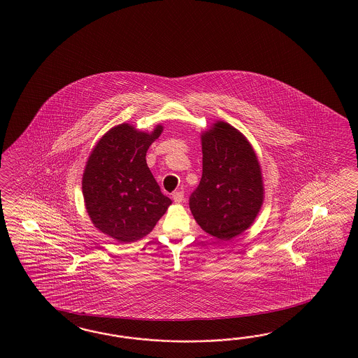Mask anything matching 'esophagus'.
<instances>
[{"mask_svg": "<svg viewBox=\"0 0 358 358\" xmlns=\"http://www.w3.org/2000/svg\"><path fill=\"white\" fill-rule=\"evenodd\" d=\"M173 201L174 203H181L184 201V193L182 192H174Z\"/></svg>", "mask_w": 358, "mask_h": 358, "instance_id": "obj_1", "label": "esophagus"}]
</instances>
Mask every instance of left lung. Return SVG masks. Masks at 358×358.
<instances>
[{
	"label": "left lung",
	"mask_w": 358,
	"mask_h": 358,
	"mask_svg": "<svg viewBox=\"0 0 358 358\" xmlns=\"http://www.w3.org/2000/svg\"><path fill=\"white\" fill-rule=\"evenodd\" d=\"M202 139V178L189 206L203 231L231 240L255 222L264 201L260 163L245 136L217 122Z\"/></svg>",
	"instance_id": "1"
}]
</instances>
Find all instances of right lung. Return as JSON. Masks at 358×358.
<instances>
[{
    "label": "right lung",
    "mask_w": 358,
    "mask_h": 358,
    "mask_svg": "<svg viewBox=\"0 0 358 358\" xmlns=\"http://www.w3.org/2000/svg\"><path fill=\"white\" fill-rule=\"evenodd\" d=\"M151 134L122 123L108 131L93 148L83 177V194L94 227L120 243L151 232L172 201L162 193L145 162Z\"/></svg>",
    "instance_id": "add662e5"
}]
</instances>
